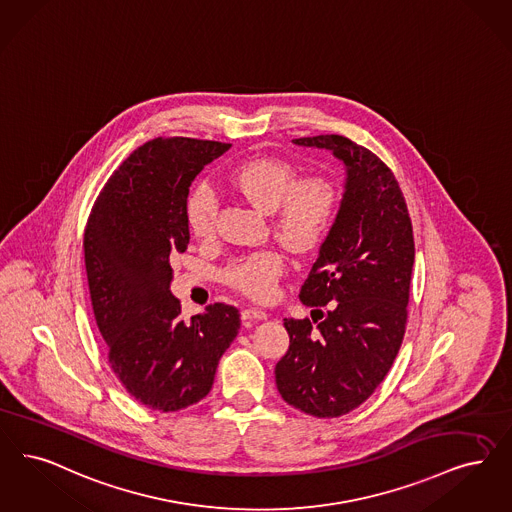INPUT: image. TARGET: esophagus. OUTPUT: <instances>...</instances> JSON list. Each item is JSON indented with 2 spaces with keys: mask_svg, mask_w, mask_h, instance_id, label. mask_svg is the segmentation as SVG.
Wrapping results in <instances>:
<instances>
[{
  "mask_svg": "<svg viewBox=\"0 0 512 512\" xmlns=\"http://www.w3.org/2000/svg\"><path fill=\"white\" fill-rule=\"evenodd\" d=\"M265 310H259V308H244L242 310V320L244 322H255V320H265Z\"/></svg>",
  "mask_w": 512,
  "mask_h": 512,
  "instance_id": "34e87169",
  "label": "esophagus"
}]
</instances>
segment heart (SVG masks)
Here are the masks:
<instances>
[{"instance_id": "1", "label": "heart", "mask_w": 512, "mask_h": 512, "mask_svg": "<svg viewBox=\"0 0 512 512\" xmlns=\"http://www.w3.org/2000/svg\"><path fill=\"white\" fill-rule=\"evenodd\" d=\"M228 184L265 211H272V230L297 253L320 246L333 225L339 194L328 177H301L297 167L280 158H253L234 167ZM219 196L211 184H196L184 204V217L198 240H209L217 228ZM286 272V257L278 249H263L226 265V284L249 299L266 301Z\"/></svg>"}]
</instances>
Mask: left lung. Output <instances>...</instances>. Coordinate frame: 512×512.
Returning a JSON list of instances; mask_svg holds the SVG:
<instances>
[{
  "instance_id": "8db88e82",
  "label": "left lung",
  "mask_w": 512,
  "mask_h": 512,
  "mask_svg": "<svg viewBox=\"0 0 512 512\" xmlns=\"http://www.w3.org/2000/svg\"><path fill=\"white\" fill-rule=\"evenodd\" d=\"M293 143L331 150L347 167L339 213L299 293L321 316L284 320L289 350L274 369L289 406L329 419L364 404L402 347L413 226L394 173L366 146L343 135Z\"/></svg>"
}]
</instances>
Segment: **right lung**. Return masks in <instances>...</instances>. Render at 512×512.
Returning a JSON list of instances; mask_svg holds the SVG:
<instances>
[{
    "label": "right lung",
    "mask_w": 512,
    "mask_h": 512,
    "mask_svg": "<svg viewBox=\"0 0 512 512\" xmlns=\"http://www.w3.org/2000/svg\"><path fill=\"white\" fill-rule=\"evenodd\" d=\"M228 148L188 137L144 143L110 175L85 225V270L106 358L146 408L179 411L205 398L240 329L238 308L225 303L183 320L169 291V259L190 242L188 188Z\"/></svg>",
    "instance_id": "add662e5"
}]
</instances>
